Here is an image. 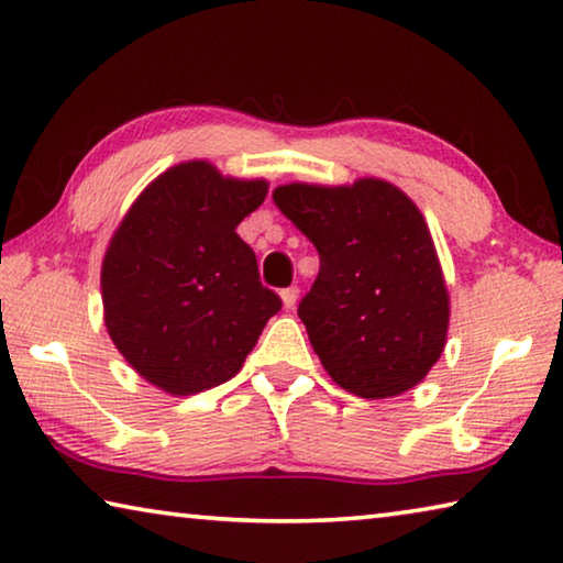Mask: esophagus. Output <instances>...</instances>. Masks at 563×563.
<instances>
[{
	"instance_id": "obj_1",
	"label": "esophagus",
	"mask_w": 563,
	"mask_h": 563,
	"mask_svg": "<svg viewBox=\"0 0 563 563\" xmlns=\"http://www.w3.org/2000/svg\"><path fill=\"white\" fill-rule=\"evenodd\" d=\"M298 295H300V288L298 285H290V288H283L280 290V298H283V305L285 308H295V300H298Z\"/></svg>"
}]
</instances>
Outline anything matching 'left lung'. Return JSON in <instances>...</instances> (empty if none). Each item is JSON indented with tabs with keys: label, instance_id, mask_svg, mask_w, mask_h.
<instances>
[{
	"label": "left lung",
	"instance_id": "obj_1",
	"mask_svg": "<svg viewBox=\"0 0 563 563\" xmlns=\"http://www.w3.org/2000/svg\"><path fill=\"white\" fill-rule=\"evenodd\" d=\"M273 201L318 247L320 273L298 316L328 375L367 399L422 383L444 350L450 298L417 206L377 178L290 184Z\"/></svg>",
	"mask_w": 563,
	"mask_h": 563
}]
</instances>
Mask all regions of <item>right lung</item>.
I'll list each match as a JSON object with an SVG mask.
<instances>
[{
  "instance_id": "obj_1",
  "label": "right lung",
  "mask_w": 563,
  "mask_h": 563,
  "mask_svg": "<svg viewBox=\"0 0 563 563\" xmlns=\"http://www.w3.org/2000/svg\"><path fill=\"white\" fill-rule=\"evenodd\" d=\"M265 194V180L223 178L190 161L161 174L111 238L101 268L109 335L170 395L228 383L283 308L235 233Z\"/></svg>"
}]
</instances>
